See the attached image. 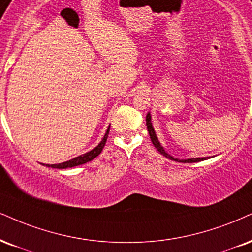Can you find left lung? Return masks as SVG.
Listing matches in <instances>:
<instances>
[{
    "mask_svg": "<svg viewBox=\"0 0 252 252\" xmlns=\"http://www.w3.org/2000/svg\"><path fill=\"white\" fill-rule=\"evenodd\" d=\"M146 126H147V129H148V133H150V136H151V140L153 142L154 147L157 148L158 151L160 152L161 154L163 155V157L168 158V159L173 160V161H176V162H183V163H192V162H198V161H203V160H207L209 159V158H191V159H178V158H174L172 155L168 154L166 152V150L162 147V145H161V142L159 141V139H158L157 136V133L154 131V127L152 125V116L151 113L148 112L147 116H146Z\"/></svg>",
    "mask_w": 252,
    "mask_h": 252,
    "instance_id": "1",
    "label": "left lung"
}]
</instances>
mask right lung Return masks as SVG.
<instances>
[{"label":"right lung","instance_id":"1","mask_svg":"<svg viewBox=\"0 0 252 252\" xmlns=\"http://www.w3.org/2000/svg\"><path fill=\"white\" fill-rule=\"evenodd\" d=\"M108 132H110V126H108L107 131H106V133H105L104 138L101 139V141L99 142V144L95 146L93 150L88 152V153H84L82 155H79V157H76V158H73V159H71L69 161H65V162H62V163H57V164H44V163H42V164H43V166H46V167H51V168L66 169V168H72V167H76V166H79V164H84V163L89 162V161L93 160L94 158H97L98 155L101 153L102 148H104L105 144H106Z\"/></svg>","mask_w":252,"mask_h":252}]
</instances>
